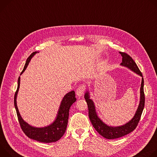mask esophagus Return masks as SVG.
<instances>
[{"instance_id":"obj_1","label":"esophagus","mask_w":157,"mask_h":157,"mask_svg":"<svg viewBox=\"0 0 157 157\" xmlns=\"http://www.w3.org/2000/svg\"><path fill=\"white\" fill-rule=\"evenodd\" d=\"M84 91H85V86H83V85L79 86L78 87L77 89L76 94L78 97H81V96L83 95V94L84 93Z\"/></svg>"}]
</instances>
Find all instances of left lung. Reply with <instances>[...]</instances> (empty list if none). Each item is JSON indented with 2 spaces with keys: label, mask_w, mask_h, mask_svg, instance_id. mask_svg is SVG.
Instances as JSON below:
<instances>
[{
  "label": "left lung",
  "mask_w": 157,
  "mask_h": 157,
  "mask_svg": "<svg viewBox=\"0 0 157 157\" xmlns=\"http://www.w3.org/2000/svg\"><path fill=\"white\" fill-rule=\"evenodd\" d=\"M119 53L122 57V62L120 63V65L128 68L131 71L142 77L140 87V103H139L138 107L132 119L130 120L128 123L118 127L109 126L105 123H103L101 120H100V118L98 117L95 110L94 103L93 100L90 98L89 91H86L84 95L85 99L86 100L88 105L89 117L93 127L100 135L107 139H115L120 138L133 131L136 128L139 121L140 120V117L145 106V94L144 90V80L142 74L139 70L135 61L129 55L125 53V52H120Z\"/></svg>",
  "instance_id": "left-lung-1"
}]
</instances>
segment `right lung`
Masks as SVG:
<instances>
[{
  "label": "right lung",
  "instance_id": "add662e5",
  "mask_svg": "<svg viewBox=\"0 0 157 157\" xmlns=\"http://www.w3.org/2000/svg\"><path fill=\"white\" fill-rule=\"evenodd\" d=\"M38 52H33V53L27 58L23 71H22L21 75L25 71L31 59L36 55ZM21 77L18 78V85H17V89L14 95V106L16 110L17 117L19 121L21 127L24 132V133L30 138L33 139L36 141L42 142V143H52L56 142L60 140V138L63 135L65 132L67 124L68 118L69 115V110L71 105L76 101L75 94L74 90L67 93L63 98L57 112V115L56 120L53 123H52L48 126L37 128L30 125L26 121H25L22 118L20 113L19 112L18 107L17 105V95L18 94L19 87H20Z\"/></svg>",
  "mask_w": 157,
  "mask_h": 157
}]
</instances>
